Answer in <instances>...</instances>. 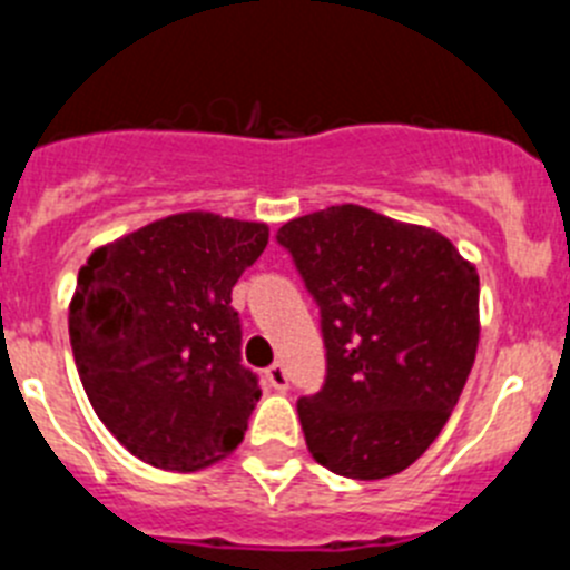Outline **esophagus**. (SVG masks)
<instances>
[{
    "mask_svg": "<svg viewBox=\"0 0 570 570\" xmlns=\"http://www.w3.org/2000/svg\"><path fill=\"white\" fill-rule=\"evenodd\" d=\"M265 376H268V382L276 387V391H288V371H285L282 362H274V365L265 371Z\"/></svg>",
    "mask_w": 570,
    "mask_h": 570,
    "instance_id": "esophagus-1",
    "label": "esophagus"
}]
</instances>
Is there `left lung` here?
Segmentation results:
<instances>
[{
	"label": "left lung",
	"instance_id": "obj_1",
	"mask_svg": "<svg viewBox=\"0 0 570 570\" xmlns=\"http://www.w3.org/2000/svg\"><path fill=\"white\" fill-rule=\"evenodd\" d=\"M320 305L328 374L299 396L320 465L385 480L440 436L480 342V276L442 234L331 205L276 230Z\"/></svg>",
	"mask_w": 570,
	"mask_h": 570
}]
</instances>
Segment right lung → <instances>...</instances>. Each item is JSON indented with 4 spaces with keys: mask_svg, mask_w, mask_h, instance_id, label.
<instances>
[{
    "mask_svg": "<svg viewBox=\"0 0 570 570\" xmlns=\"http://www.w3.org/2000/svg\"><path fill=\"white\" fill-rule=\"evenodd\" d=\"M265 245L268 225L188 210L97 248L79 271L68 314L79 380L148 465L196 471L248 431L262 391L242 365L230 291Z\"/></svg>",
    "mask_w": 570,
    "mask_h": 570,
    "instance_id": "obj_1",
    "label": "right lung"
}]
</instances>
